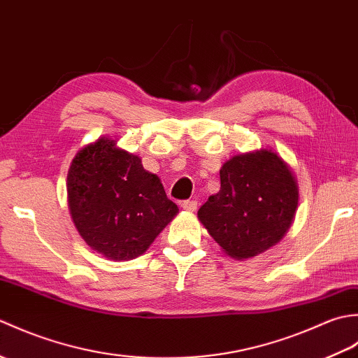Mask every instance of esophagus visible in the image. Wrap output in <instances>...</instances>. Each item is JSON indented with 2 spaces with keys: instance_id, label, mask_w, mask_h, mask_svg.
Wrapping results in <instances>:
<instances>
[{
  "instance_id": "esophagus-1",
  "label": "esophagus",
  "mask_w": 358,
  "mask_h": 358,
  "mask_svg": "<svg viewBox=\"0 0 358 358\" xmlns=\"http://www.w3.org/2000/svg\"><path fill=\"white\" fill-rule=\"evenodd\" d=\"M180 206L183 208L185 210L194 212V210H196V208H199V203H196L195 200H185V201H181Z\"/></svg>"
}]
</instances>
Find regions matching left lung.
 <instances>
[{
    "instance_id": "left-lung-1",
    "label": "left lung",
    "mask_w": 358,
    "mask_h": 358,
    "mask_svg": "<svg viewBox=\"0 0 358 358\" xmlns=\"http://www.w3.org/2000/svg\"><path fill=\"white\" fill-rule=\"evenodd\" d=\"M220 192L199 209L200 222L237 260L264 252L291 226L299 187L287 164L272 150L231 158L220 169Z\"/></svg>"
}]
</instances>
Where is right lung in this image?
<instances>
[{"instance_id":"add662e5","label":"right lung","mask_w":358,"mask_h":358,"mask_svg":"<svg viewBox=\"0 0 358 358\" xmlns=\"http://www.w3.org/2000/svg\"><path fill=\"white\" fill-rule=\"evenodd\" d=\"M67 195L81 237L118 262L141 255L178 212L157 175L109 138L89 144L73 158Z\"/></svg>"}]
</instances>
